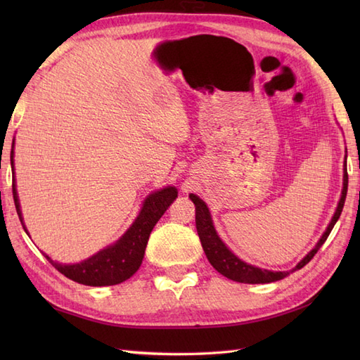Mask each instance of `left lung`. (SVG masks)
Listing matches in <instances>:
<instances>
[{"label":"left lung","mask_w":360,"mask_h":360,"mask_svg":"<svg viewBox=\"0 0 360 360\" xmlns=\"http://www.w3.org/2000/svg\"><path fill=\"white\" fill-rule=\"evenodd\" d=\"M345 159H347V156H345ZM347 190H348V173H347V160H345V165H343L342 195H340V200L338 204V209H335L334 215L331 218V223L328 224L326 231L323 232L322 238L317 241L316 248L311 252H308V255L304 257L302 262L298 263L294 269H290L289 272L288 271L286 272H274V271H267V269H259V267H257V266L244 263L243 259L236 257L233 252L223 243V240L218 236V233L215 231V226H213L212 215H210L207 204H205L200 196H196L193 193L190 195V200L193 201L195 207H196V210H195L196 212V217H195L196 231H198V235H200L202 249H204L205 257H207L210 264L215 267V269L221 275H224V277L231 278L233 281L249 283V285H258V283H272V281L285 278L290 272L302 269L304 264H308L311 262L312 257L317 254V250L322 248V244L326 241L328 235L331 233L334 224L338 223V219H339L342 209H343V204H345Z\"/></svg>","instance_id":"obj_1"}]
</instances>
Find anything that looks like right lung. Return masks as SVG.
I'll list each match as a JSON object with an SVG mask.
<instances>
[{
	"label": "right lung",
	"mask_w": 360,
	"mask_h": 360,
	"mask_svg": "<svg viewBox=\"0 0 360 360\" xmlns=\"http://www.w3.org/2000/svg\"><path fill=\"white\" fill-rule=\"evenodd\" d=\"M13 145H15V139L12 142V151H11L12 172H13ZM12 192H13V202H15V207H17L20 221L27 233V229L25 223H22L15 178L12 184ZM176 198H178V188L172 186L150 193L147 198H145L139 215L136 217L133 224L128 227V231L122 235L116 243L110 244V246H106L102 250H98L97 254L83 259L80 263L62 264L58 262H53L49 255L46 254L43 255L48 258V262L56 267L58 272H62L68 278L80 283V285H86V286L119 285V283L125 281L131 277V275H134L136 271L141 267L143 255H145V248H147L153 227L156 226L160 217H162L167 212V209L170 207V204L176 200Z\"/></svg>",
	"instance_id": "right-lung-1"
}]
</instances>
